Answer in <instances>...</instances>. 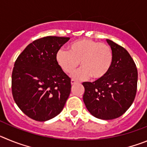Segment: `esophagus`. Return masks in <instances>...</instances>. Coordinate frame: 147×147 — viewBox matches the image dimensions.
I'll return each instance as SVG.
<instances>
[{
	"mask_svg": "<svg viewBox=\"0 0 147 147\" xmlns=\"http://www.w3.org/2000/svg\"><path fill=\"white\" fill-rule=\"evenodd\" d=\"M71 85H76V83H77V82L75 81L74 80H71Z\"/></svg>",
	"mask_w": 147,
	"mask_h": 147,
	"instance_id": "esophagus-1",
	"label": "esophagus"
}]
</instances>
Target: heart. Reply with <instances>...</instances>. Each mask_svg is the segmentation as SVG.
Wrapping results in <instances>:
<instances>
[{
    "label": "heart",
    "mask_w": 147,
    "mask_h": 147,
    "mask_svg": "<svg viewBox=\"0 0 147 147\" xmlns=\"http://www.w3.org/2000/svg\"><path fill=\"white\" fill-rule=\"evenodd\" d=\"M68 51L59 50L55 59L61 69L67 74L73 72L80 62L82 67L72 74L76 80H101L107 76L112 67L113 54L109 45L90 39L75 40L68 45Z\"/></svg>",
    "instance_id": "b5f03b06"
}]
</instances>
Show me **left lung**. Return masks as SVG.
<instances>
[{"mask_svg": "<svg viewBox=\"0 0 147 147\" xmlns=\"http://www.w3.org/2000/svg\"><path fill=\"white\" fill-rule=\"evenodd\" d=\"M113 54L112 67L105 77L83 82V101L92 115L102 120L120 117L129 108L137 91L138 71L125 49L107 39Z\"/></svg>", "mask_w": 147, "mask_h": 147, "instance_id": "obj_1", "label": "left lung"}]
</instances>
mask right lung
<instances>
[{
    "label": "right lung",
    "mask_w": 147,
    "mask_h": 147,
    "mask_svg": "<svg viewBox=\"0 0 147 147\" xmlns=\"http://www.w3.org/2000/svg\"><path fill=\"white\" fill-rule=\"evenodd\" d=\"M69 37L48 36L26 46L15 62L13 98L22 112L45 121L59 115L71 93V79L56 62V53Z\"/></svg>",
    "instance_id": "right-lung-1"
}]
</instances>
